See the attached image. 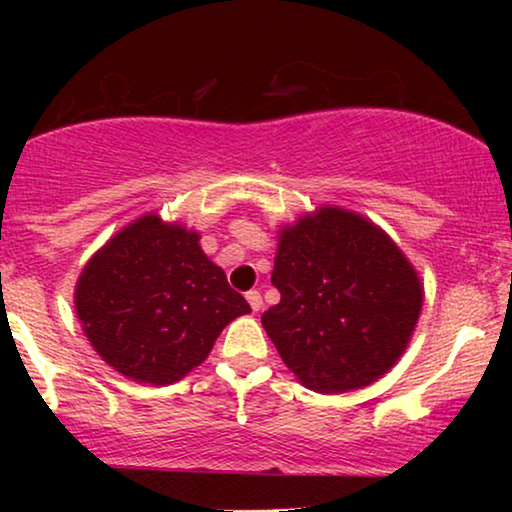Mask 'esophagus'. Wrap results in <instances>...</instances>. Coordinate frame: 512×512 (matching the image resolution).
I'll use <instances>...</instances> for the list:
<instances>
[{
	"label": "esophagus",
	"instance_id": "1",
	"mask_svg": "<svg viewBox=\"0 0 512 512\" xmlns=\"http://www.w3.org/2000/svg\"><path fill=\"white\" fill-rule=\"evenodd\" d=\"M247 300H249L251 310H254V312H258L263 307V298H261V293H258V291H249L247 293Z\"/></svg>",
	"mask_w": 512,
	"mask_h": 512
}]
</instances>
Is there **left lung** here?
<instances>
[{
    "label": "left lung",
    "instance_id": "obj_1",
    "mask_svg": "<svg viewBox=\"0 0 512 512\" xmlns=\"http://www.w3.org/2000/svg\"><path fill=\"white\" fill-rule=\"evenodd\" d=\"M263 328L286 368L319 394L380 380L415 331L424 289L396 242L366 216L319 207L279 230Z\"/></svg>",
    "mask_w": 512,
    "mask_h": 512
}]
</instances>
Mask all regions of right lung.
Listing matches in <instances>:
<instances>
[{
  "mask_svg": "<svg viewBox=\"0 0 512 512\" xmlns=\"http://www.w3.org/2000/svg\"><path fill=\"white\" fill-rule=\"evenodd\" d=\"M74 305L102 361L153 387L191 373L223 328L251 312L200 249V235L156 212L95 251L76 282Z\"/></svg>",
  "mask_w": 512,
  "mask_h": 512,
  "instance_id": "obj_1",
  "label": "right lung"
}]
</instances>
